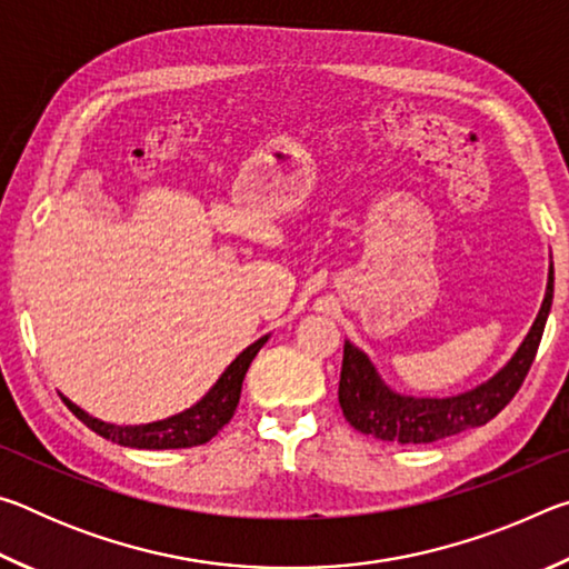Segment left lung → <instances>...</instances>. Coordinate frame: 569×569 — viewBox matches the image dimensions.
<instances>
[{
  "instance_id": "left-lung-1",
  "label": "left lung",
  "mask_w": 569,
  "mask_h": 569,
  "mask_svg": "<svg viewBox=\"0 0 569 569\" xmlns=\"http://www.w3.org/2000/svg\"><path fill=\"white\" fill-rule=\"evenodd\" d=\"M555 271L550 263L547 276L545 301L532 329L519 343L512 359L499 369L492 379L479 387L455 397H407L397 393L387 381L379 377L377 366L371 363L359 346L351 341L343 343V363L339 381V403L346 421L361 435H371L381 441H397V445H431L451 435L481 427L495 419L515 393L522 387L529 366L535 361L537 346L542 341V331L552 308Z\"/></svg>"
}]
</instances>
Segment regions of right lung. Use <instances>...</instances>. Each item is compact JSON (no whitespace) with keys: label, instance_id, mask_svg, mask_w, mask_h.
I'll use <instances>...</instances> for the list:
<instances>
[{"label":"right lung","instance_id":"obj_1","mask_svg":"<svg viewBox=\"0 0 569 569\" xmlns=\"http://www.w3.org/2000/svg\"><path fill=\"white\" fill-rule=\"evenodd\" d=\"M266 341L268 336H261L256 343H250L248 349L240 351L236 356V361L220 373V379L210 387L206 397L198 403H192L190 409L176 413V417H168L152 423H134V427H118V423H108L90 417L88 411H82L67 397H62V401L67 403V409H70L74 417L84 423V427H90L94 435L110 439L120 447L188 449V447L206 445V441L213 439L218 431L233 419L248 366L256 359V353L263 349Z\"/></svg>","mask_w":569,"mask_h":569}]
</instances>
